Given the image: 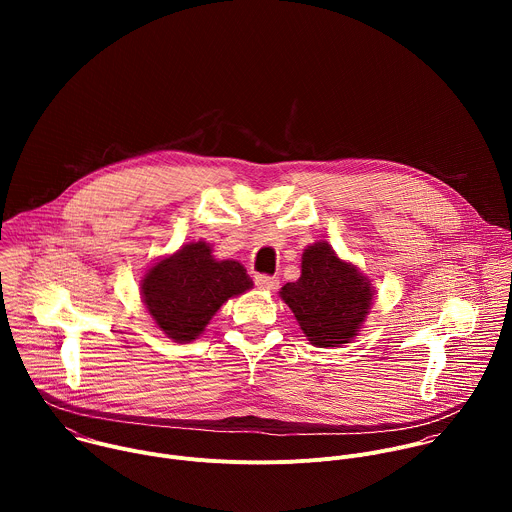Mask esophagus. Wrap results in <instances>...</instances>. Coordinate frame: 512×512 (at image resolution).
<instances>
[{
    "instance_id": "obj_1",
    "label": "esophagus",
    "mask_w": 512,
    "mask_h": 512,
    "mask_svg": "<svg viewBox=\"0 0 512 512\" xmlns=\"http://www.w3.org/2000/svg\"><path fill=\"white\" fill-rule=\"evenodd\" d=\"M255 283L259 289H265V291H273L279 287V279L275 275H257Z\"/></svg>"
}]
</instances>
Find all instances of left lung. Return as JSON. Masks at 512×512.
Here are the masks:
<instances>
[{
    "mask_svg": "<svg viewBox=\"0 0 512 512\" xmlns=\"http://www.w3.org/2000/svg\"><path fill=\"white\" fill-rule=\"evenodd\" d=\"M308 340L320 348L342 346L356 336L373 304V289L358 269L336 257L328 243L304 251L302 277L281 287Z\"/></svg>",
    "mask_w": 512,
    "mask_h": 512,
    "instance_id": "left-lung-1",
    "label": "left lung"
}]
</instances>
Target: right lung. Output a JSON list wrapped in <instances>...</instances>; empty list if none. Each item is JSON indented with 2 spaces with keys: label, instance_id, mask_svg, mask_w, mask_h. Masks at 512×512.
Listing matches in <instances>:
<instances>
[{
  "label": "right lung",
  "instance_id": "right-lung-1",
  "mask_svg": "<svg viewBox=\"0 0 512 512\" xmlns=\"http://www.w3.org/2000/svg\"><path fill=\"white\" fill-rule=\"evenodd\" d=\"M239 261H216L208 243L184 245L156 263L141 281L143 302L156 324L174 340H194L229 298L251 289Z\"/></svg>",
  "mask_w": 512,
  "mask_h": 512
}]
</instances>
